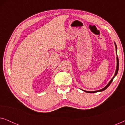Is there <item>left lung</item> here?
Here are the masks:
<instances>
[{
    "mask_svg": "<svg viewBox=\"0 0 125 125\" xmlns=\"http://www.w3.org/2000/svg\"><path fill=\"white\" fill-rule=\"evenodd\" d=\"M114 44H115V50H116V54H117V67H116V70H115V74H114V76L113 77V78L111 79V80L110 81H109V83H107V84L106 85V86L104 87L103 89H101L100 90H95V91H86V90H83V89H80L83 90V92H86V93H97V92H102V91H104V90H105V89H106L108 88L109 86V85H110V83H112V82L113 81V80L114 78V77L117 76V73H118V69H119V60H118V57L117 56V45H116L115 42H114Z\"/></svg>",
    "mask_w": 125,
    "mask_h": 125,
    "instance_id": "left-lung-1",
    "label": "left lung"
}]
</instances>
